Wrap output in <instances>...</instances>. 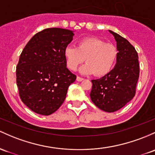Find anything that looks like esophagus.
I'll return each mask as SVG.
<instances>
[{"mask_svg": "<svg viewBox=\"0 0 155 155\" xmlns=\"http://www.w3.org/2000/svg\"><path fill=\"white\" fill-rule=\"evenodd\" d=\"M82 80H84V79H83V78L80 77V76H77V77H76V81H81Z\"/></svg>", "mask_w": 155, "mask_h": 155, "instance_id": "1", "label": "esophagus"}]
</instances>
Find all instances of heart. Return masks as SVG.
Segmentation results:
<instances>
[{
    "label": "heart",
    "instance_id": "1",
    "mask_svg": "<svg viewBox=\"0 0 155 155\" xmlns=\"http://www.w3.org/2000/svg\"><path fill=\"white\" fill-rule=\"evenodd\" d=\"M64 56L68 68L71 71H76L85 59L87 63L80 69L81 74L102 76L113 68L118 57V49L101 39L86 37L78 42L77 48L66 47Z\"/></svg>",
    "mask_w": 155,
    "mask_h": 155
}]
</instances>
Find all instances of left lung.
I'll return each mask as SVG.
<instances>
[{
  "mask_svg": "<svg viewBox=\"0 0 155 155\" xmlns=\"http://www.w3.org/2000/svg\"><path fill=\"white\" fill-rule=\"evenodd\" d=\"M109 31L117 42L116 64L103 77L91 80L90 96L97 107L113 113L124 107L135 96L140 68L138 55L133 45L120 35Z\"/></svg>",
  "mask_w": 155,
  "mask_h": 155,
  "instance_id": "1",
  "label": "left lung"
}]
</instances>
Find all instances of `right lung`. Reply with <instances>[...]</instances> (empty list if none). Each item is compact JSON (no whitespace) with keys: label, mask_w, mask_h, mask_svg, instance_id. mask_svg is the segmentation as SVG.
Here are the masks:
<instances>
[{"label":"right lung","mask_w":155,"mask_h":155,"mask_svg":"<svg viewBox=\"0 0 155 155\" xmlns=\"http://www.w3.org/2000/svg\"><path fill=\"white\" fill-rule=\"evenodd\" d=\"M74 35L68 29L45 28L32 37L20 54L16 69L19 96L35 113L49 115L57 111L76 80L64 56Z\"/></svg>","instance_id":"add662e5"}]
</instances>
